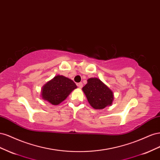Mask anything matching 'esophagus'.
I'll return each instance as SVG.
<instances>
[{
  "label": "esophagus",
  "instance_id": "obj_1",
  "mask_svg": "<svg viewBox=\"0 0 160 160\" xmlns=\"http://www.w3.org/2000/svg\"><path fill=\"white\" fill-rule=\"evenodd\" d=\"M77 86H78L79 88H83V83H77Z\"/></svg>",
  "mask_w": 160,
  "mask_h": 160
}]
</instances>
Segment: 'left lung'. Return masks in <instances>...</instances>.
<instances>
[{
    "instance_id": "left-lung-1",
    "label": "left lung",
    "mask_w": 160,
    "mask_h": 160,
    "mask_svg": "<svg viewBox=\"0 0 160 160\" xmlns=\"http://www.w3.org/2000/svg\"><path fill=\"white\" fill-rule=\"evenodd\" d=\"M89 103L95 109H102L112 104L113 93L98 78H90L82 89Z\"/></svg>"
}]
</instances>
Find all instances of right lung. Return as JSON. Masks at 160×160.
<instances>
[{"label":"right lung","instance_id":"right-lung-1","mask_svg":"<svg viewBox=\"0 0 160 160\" xmlns=\"http://www.w3.org/2000/svg\"><path fill=\"white\" fill-rule=\"evenodd\" d=\"M77 88L73 81L62 75H57L42 87L41 97L52 105H59L71 92Z\"/></svg>","mask_w":160,"mask_h":160}]
</instances>
